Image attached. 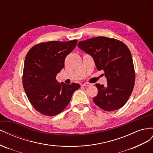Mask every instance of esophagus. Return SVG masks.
I'll return each mask as SVG.
<instances>
[{"mask_svg": "<svg viewBox=\"0 0 153 153\" xmlns=\"http://www.w3.org/2000/svg\"><path fill=\"white\" fill-rule=\"evenodd\" d=\"M91 85V84H90V83H88V82H85V83H82V86H90Z\"/></svg>", "mask_w": 153, "mask_h": 153, "instance_id": "esophagus-1", "label": "esophagus"}]
</instances>
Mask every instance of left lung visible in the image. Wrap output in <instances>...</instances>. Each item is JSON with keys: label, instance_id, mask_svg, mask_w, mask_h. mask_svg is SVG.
Wrapping results in <instances>:
<instances>
[{"label": "left lung", "instance_id": "8db88e82", "mask_svg": "<svg viewBox=\"0 0 153 153\" xmlns=\"http://www.w3.org/2000/svg\"><path fill=\"white\" fill-rule=\"evenodd\" d=\"M90 55L98 71H104L107 85L96 84L98 94L93 101L102 110L111 111L123 107L134 88L135 73L131 54L123 42L104 36L78 43Z\"/></svg>", "mask_w": 153, "mask_h": 153}]
</instances>
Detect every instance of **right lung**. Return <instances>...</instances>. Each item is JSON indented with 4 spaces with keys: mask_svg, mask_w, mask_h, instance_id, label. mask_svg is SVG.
<instances>
[{
    "mask_svg": "<svg viewBox=\"0 0 153 153\" xmlns=\"http://www.w3.org/2000/svg\"><path fill=\"white\" fill-rule=\"evenodd\" d=\"M77 40L38 43L27 52L24 61L22 82L29 102L46 116L59 114L67 106L77 83L67 85L56 79L64 67L67 56L74 49Z\"/></svg>",
    "mask_w": 153,
    "mask_h": 153,
    "instance_id": "1",
    "label": "right lung"
}]
</instances>
